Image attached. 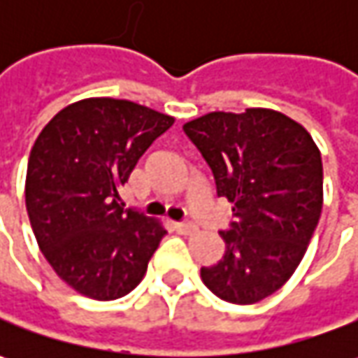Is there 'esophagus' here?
Returning <instances> with one entry per match:
<instances>
[{
	"label": "esophagus",
	"mask_w": 358,
	"mask_h": 358,
	"mask_svg": "<svg viewBox=\"0 0 358 358\" xmlns=\"http://www.w3.org/2000/svg\"><path fill=\"white\" fill-rule=\"evenodd\" d=\"M175 231L179 235H193V233H197V227L193 223H175Z\"/></svg>",
	"instance_id": "obj_1"
}]
</instances>
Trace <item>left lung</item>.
Segmentation results:
<instances>
[{
	"label": "left lung",
	"instance_id": "left-lung-1",
	"mask_svg": "<svg viewBox=\"0 0 358 358\" xmlns=\"http://www.w3.org/2000/svg\"><path fill=\"white\" fill-rule=\"evenodd\" d=\"M183 131L235 215L231 231H221L225 255L201 267V279L227 303H259L291 279L319 223L321 151L301 123L263 107L213 111Z\"/></svg>",
	"mask_w": 358,
	"mask_h": 358
}]
</instances>
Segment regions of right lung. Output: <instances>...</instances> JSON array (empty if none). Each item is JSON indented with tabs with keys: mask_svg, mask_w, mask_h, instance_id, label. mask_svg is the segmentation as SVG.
I'll return each mask as SVG.
<instances>
[{
	"mask_svg": "<svg viewBox=\"0 0 358 358\" xmlns=\"http://www.w3.org/2000/svg\"><path fill=\"white\" fill-rule=\"evenodd\" d=\"M175 117L113 97L63 107L37 135L25 207L48 263L77 293L113 301L133 291L167 233L123 209L119 187Z\"/></svg>",
	"mask_w": 358,
	"mask_h": 358,
	"instance_id": "obj_1",
	"label": "right lung"
}]
</instances>
